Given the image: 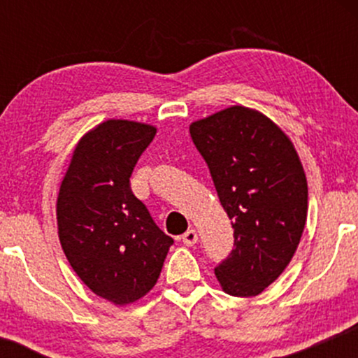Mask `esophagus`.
Returning a JSON list of instances; mask_svg holds the SVG:
<instances>
[{"mask_svg":"<svg viewBox=\"0 0 358 358\" xmlns=\"http://www.w3.org/2000/svg\"><path fill=\"white\" fill-rule=\"evenodd\" d=\"M182 239L187 245H193V244H196V241H199V234H196L195 229H188V231L183 234Z\"/></svg>","mask_w":358,"mask_h":358,"instance_id":"34e87169","label":"esophagus"}]
</instances>
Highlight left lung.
<instances>
[{
  "label": "left lung",
  "instance_id": "8db88e82",
  "mask_svg": "<svg viewBox=\"0 0 358 358\" xmlns=\"http://www.w3.org/2000/svg\"><path fill=\"white\" fill-rule=\"evenodd\" d=\"M190 136L234 227L236 249L215 276L231 296H257L287 268L306 224L296 148L273 119L245 106L193 121Z\"/></svg>",
  "mask_w": 358,
  "mask_h": 358
}]
</instances>
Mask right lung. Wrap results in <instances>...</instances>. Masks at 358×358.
Masks as SVG:
<instances>
[{
    "label": "right lung",
    "instance_id": "obj_1",
    "mask_svg": "<svg viewBox=\"0 0 358 358\" xmlns=\"http://www.w3.org/2000/svg\"><path fill=\"white\" fill-rule=\"evenodd\" d=\"M155 134V126L127 119L94 126L73 148L57 196L65 257L92 293L116 306L153 289L173 244L129 187Z\"/></svg>",
    "mask_w": 358,
    "mask_h": 358
}]
</instances>
